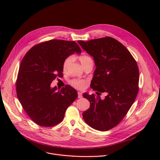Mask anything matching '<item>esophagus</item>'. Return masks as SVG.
<instances>
[{
    "mask_svg": "<svg viewBox=\"0 0 160 160\" xmlns=\"http://www.w3.org/2000/svg\"><path fill=\"white\" fill-rule=\"evenodd\" d=\"M78 98H82V93L80 92H78Z\"/></svg>",
    "mask_w": 160,
    "mask_h": 160,
    "instance_id": "esophagus-1",
    "label": "esophagus"
}]
</instances>
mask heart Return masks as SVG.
<instances>
[{
    "label": "heart",
    "instance_id": "heart-1",
    "mask_svg": "<svg viewBox=\"0 0 160 160\" xmlns=\"http://www.w3.org/2000/svg\"><path fill=\"white\" fill-rule=\"evenodd\" d=\"M78 59L80 60L81 64L83 66V68L90 63H93V60L90 56L87 54H82L78 56ZM73 61V56H69L65 58L62 62V69L64 72H66L69 68L70 64ZM71 85L75 88L83 90L87 87V82L83 79H73L70 81Z\"/></svg>",
    "mask_w": 160,
    "mask_h": 160
}]
</instances>
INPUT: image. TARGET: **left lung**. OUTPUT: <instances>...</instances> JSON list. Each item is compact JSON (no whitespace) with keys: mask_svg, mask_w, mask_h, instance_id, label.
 <instances>
[{"mask_svg":"<svg viewBox=\"0 0 160 160\" xmlns=\"http://www.w3.org/2000/svg\"><path fill=\"white\" fill-rule=\"evenodd\" d=\"M78 43L95 61L96 69L90 87L101 94L107 93L103 99L94 94L83 95L90 103L83 118L96 130H109L121 122L138 96V64L128 50L114 38L79 40Z\"/></svg>","mask_w":160,"mask_h":160,"instance_id":"left-lung-1","label":"left lung"}]
</instances>
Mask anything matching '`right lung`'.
<instances>
[{
    "instance_id": "obj_1",
    "label": "right lung",
    "mask_w": 160,
    "mask_h": 160,
    "mask_svg": "<svg viewBox=\"0 0 160 160\" xmlns=\"http://www.w3.org/2000/svg\"><path fill=\"white\" fill-rule=\"evenodd\" d=\"M75 52L81 53L75 41L52 39L34 45L21 62L17 96L28 117L41 127L61 122L66 110L78 97L70 85L58 89L51 87V82L62 74L65 58Z\"/></svg>"
}]
</instances>
